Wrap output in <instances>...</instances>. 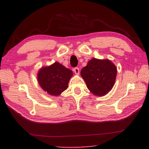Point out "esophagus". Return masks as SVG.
<instances>
[{
	"mask_svg": "<svg viewBox=\"0 0 149 149\" xmlns=\"http://www.w3.org/2000/svg\"><path fill=\"white\" fill-rule=\"evenodd\" d=\"M74 71L75 74H79V69L78 67H75L74 68Z\"/></svg>",
	"mask_w": 149,
	"mask_h": 149,
	"instance_id": "34e87169",
	"label": "esophagus"
}]
</instances>
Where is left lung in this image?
I'll return each mask as SVG.
<instances>
[{
  "instance_id": "1",
  "label": "left lung",
  "mask_w": 149,
  "mask_h": 149,
  "mask_svg": "<svg viewBox=\"0 0 149 149\" xmlns=\"http://www.w3.org/2000/svg\"><path fill=\"white\" fill-rule=\"evenodd\" d=\"M116 73V66L109 60L93 58L81 70V74L91 93L103 96L112 89Z\"/></svg>"
}]
</instances>
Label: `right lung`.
<instances>
[{
    "label": "right lung",
    "instance_id": "1",
    "mask_svg": "<svg viewBox=\"0 0 149 149\" xmlns=\"http://www.w3.org/2000/svg\"><path fill=\"white\" fill-rule=\"evenodd\" d=\"M72 75V70L56 62L51 66L40 70L38 81L44 91L51 95L58 96L67 89Z\"/></svg>",
    "mask_w": 149,
    "mask_h": 149
}]
</instances>
